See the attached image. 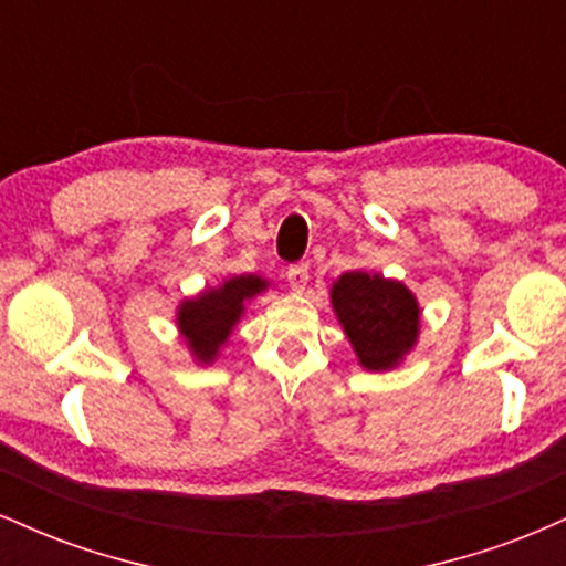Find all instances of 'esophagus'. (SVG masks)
Wrapping results in <instances>:
<instances>
[{
    "label": "esophagus",
    "mask_w": 566,
    "mask_h": 566,
    "mask_svg": "<svg viewBox=\"0 0 566 566\" xmlns=\"http://www.w3.org/2000/svg\"><path fill=\"white\" fill-rule=\"evenodd\" d=\"M287 282L295 292H303L308 284V263H295L287 269Z\"/></svg>",
    "instance_id": "1"
}]
</instances>
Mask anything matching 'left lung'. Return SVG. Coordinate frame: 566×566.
Here are the masks:
<instances>
[{"label": "left lung", "mask_w": 566, "mask_h": 566, "mask_svg": "<svg viewBox=\"0 0 566 566\" xmlns=\"http://www.w3.org/2000/svg\"><path fill=\"white\" fill-rule=\"evenodd\" d=\"M329 295L337 322L365 369H391L418 343L420 305L396 279L348 271L333 284Z\"/></svg>", "instance_id": "1"}]
</instances>
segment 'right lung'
Instances as JSON below:
<instances>
[{"label": "right lung", "mask_w": 566, "mask_h": 566, "mask_svg": "<svg viewBox=\"0 0 566 566\" xmlns=\"http://www.w3.org/2000/svg\"><path fill=\"white\" fill-rule=\"evenodd\" d=\"M269 287L263 276L244 274L226 279L220 287L205 290L178 305V329L201 365L216 361L220 346L229 340L233 324L242 319L244 305Z\"/></svg>", "instance_id": "right-lung-1"}]
</instances>
